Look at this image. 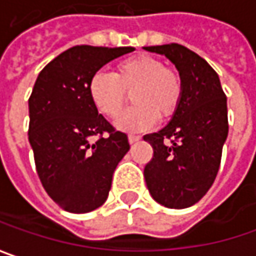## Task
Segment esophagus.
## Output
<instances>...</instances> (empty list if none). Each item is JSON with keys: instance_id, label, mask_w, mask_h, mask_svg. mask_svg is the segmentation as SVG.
I'll return each instance as SVG.
<instances>
[{"instance_id": "esophagus-1", "label": "esophagus", "mask_w": 256, "mask_h": 256, "mask_svg": "<svg viewBox=\"0 0 256 256\" xmlns=\"http://www.w3.org/2000/svg\"><path fill=\"white\" fill-rule=\"evenodd\" d=\"M140 139H142L140 136H136V134H128V143H130V144H133V143L139 142Z\"/></svg>"}]
</instances>
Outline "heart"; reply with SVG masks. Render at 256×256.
Instances as JSON below:
<instances>
[{
	"label": "heart",
	"instance_id": "b5f03b06",
	"mask_svg": "<svg viewBox=\"0 0 256 256\" xmlns=\"http://www.w3.org/2000/svg\"><path fill=\"white\" fill-rule=\"evenodd\" d=\"M134 104L117 120L126 132L150 128L160 117L170 118L184 97V80L176 68L164 66L150 54H136L118 62L112 74L96 72L88 82V96L94 107L108 118H116L128 96Z\"/></svg>",
	"mask_w": 256,
	"mask_h": 256
}]
</instances>
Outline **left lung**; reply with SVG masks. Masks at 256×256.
<instances>
[{
    "instance_id": "obj_1",
    "label": "left lung",
    "mask_w": 256,
    "mask_h": 256,
    "mask_svg": "<svg viewBox=\"0 0 256 256\" xmlns=\"http://www.w3.org/2000/svg\"><path fill=\"white\" fill-rule=\"evenodd\" d=\"M144 50L164 54L184 80V97L170 123L143 136L153 148L144 166L152 198L184 209L199 202L215 182L228 136L226 96L216 72L188 47L170 42Z\"/></svg>"
}]
</instances>
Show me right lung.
I'll list each match as a JSON object with an SVG mask.
<instances>
[{
	"label": "right lung",
	"mask_w": 256,
	"mask_h": 256,
	"mask_svg": "<svg viewBox=\"0 0 256 256\" xmlns=\"http://www.w3.org/2000/svg\"><path fill=\"white\" fill-rule=\"evenodd\" d=\"M133 47L76 46L41 72L28 98V140L40 180L67 212H92L106 202L113 172L130 149L92 103L88 82Z\"/></svg>",
	"instance_id": "right-lung-1"
}]
</instances>
